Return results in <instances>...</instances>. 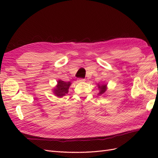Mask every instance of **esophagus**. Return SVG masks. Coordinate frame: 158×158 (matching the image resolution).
<instances>
[{"mask_svg":"<svg viewBox=\"0 0 158 158\" xmlns=\"http://www.w3.org/2000/svg\"><path fill=\"white\" fill-rule=\"evenodd\" d=\"M85 81V80L84 79H79L78 80H77V81L79 82V83H81V82H84Z\"/></svg>","mask_w":158,"mask_h":158,"instance_id":"34e87169","label":"esophagus"}]
</instances>
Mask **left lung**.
<instances>
[{
	"mask_svg": "<svg viewBox=\"0 0 158 158\" xmlns=\"http://www.w3.org/2000/svg\"><path fill=\"white\" fill-rule=\"evenodd\" d=\"M98 88L99 89V93L98 94V95L103 96L106 92L107 90V84H100L98 83Z\"/></svg>",
	"mask_w": 158,
	"mask_h": 158,
	"instance_id": "8db88e82",
	"label": "left lung"
}]
</instances>
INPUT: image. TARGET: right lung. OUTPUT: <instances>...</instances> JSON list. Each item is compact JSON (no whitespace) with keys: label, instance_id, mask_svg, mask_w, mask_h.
Wrapping results in <instances>:
<instances>
[{"label":"right lung","instance_id":"add662e5","mask_svg":"<svg viewBox=\"0 0 158 158\" xmlns=\"http://www.w3.org/2000/svg\"><path fill=\"white\" fill-rule=\"evenodd\" d=\"M70 85H71V83L70 81L65 82L62 81L61 79H59L58 82H57V85L52 89L53 93L58 98H62L64 96H65L68 94L69 89Z\"/></svg>","mask_w":158,"mask_h":158}]
</instances>
